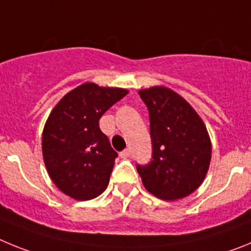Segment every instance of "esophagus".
Returning <instances> with one entry per match:
<instances>
[{
    "label": "esophagus",
    "instance_id": "esophagus-1",
    "mask_svg": "<svg viewBox=\"0 0 251 251\" xmlns=\"http://www.w3.org/2000/svg\"><path fill=\"white\" fill-rule=\"evenodd\" d=\"M119 156L122 157V158H128V157L130 156V150H124V151H122L121 153H119Z\"/></svg>",
    "mask_w": 251,
    "mask_h": 251
}]
</instances>
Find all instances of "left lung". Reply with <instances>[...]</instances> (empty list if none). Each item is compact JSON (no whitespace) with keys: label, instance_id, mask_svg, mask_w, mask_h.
Instances as JSON below:
<instances>
[{"label":"left lung","instance_id":"1","mask_svg":"<svg viewBox=\"0 0 251 251\" xmlns=\"http://www.w3.org/2000/svg\"><path fill=\"white\" fill-rule=\"evenodd\" d=\"M150 112L152 161L137 166L146 190L161 200H179L203 182L211 141L205 123L181 95L166 86L138 92Z\"/></svg>","mask_w":251,"mask_h":251}]
</instances>
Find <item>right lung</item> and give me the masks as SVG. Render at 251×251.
I'll list each match as a JSON object with an SVG mask.
<instances>
[{"label":"right lung","mask_w":251,"mask_h":251,"mask_svg":"<svg viewBox=\"0 0 251 251\" xmlns=\"http://www.w3.org/2000/svg\"><path fill=\"white\" fill-rule=\"evenodd\" d=\"M127 89L84 83L51 110L43 132L46 170L60 191L77 201L98 197L109 183L117 152L99 119Z\"/></svg>","instance_id":"1"}]
</instances>
